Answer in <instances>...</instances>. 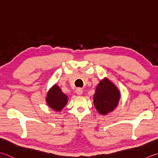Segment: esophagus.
I'll return each mask as SVG.
<instances>
[{"label":"esophagus","instance_id":"1","mask_svg":"<svg viewBox=\"0 0 158 158\" xmlns=\"http://www.w3.org/2000/svg\"><path fill=\"white\" fill-rule=\"evenodd\" d=\"M83 93V90L81 88H77L76 89V94L78 96H81Z\"/></svg>","mask_w":158,"mask_h":158}]
</instances>
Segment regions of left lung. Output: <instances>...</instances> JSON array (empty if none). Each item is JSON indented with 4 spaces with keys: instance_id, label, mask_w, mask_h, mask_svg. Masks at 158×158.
Masks as SVG:
<instances>
[{
    "instance_id": "obj_1",
    "label": "left lung",
    "mask_w": 158,
    "mask_h": 158,
    "mask_svg": "<svg viewBox=\"0 0 158 158\" xmlns=\"http://www.w3.org/2000/svg\"><path fill=\"white\" fill-rule=\"evenodd\" d=\"M93 97V103L97 112L101 115H107L118 106L121 94L117 86L105 77L97 85Z\"/></svg>"
}]
</instances>
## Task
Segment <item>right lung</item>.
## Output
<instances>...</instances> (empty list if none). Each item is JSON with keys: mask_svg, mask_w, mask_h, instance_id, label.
Masks as SVG:
<instances>
[{"mask_svg": "<svg viewBox=\"0 0 158 158\" xmlns=\"http://www.w3.org/2000/svg\"><path fill=\"white\" fill-rule=\"evenodd\" d=\"M68 99L67 96L63 93L57 84H54L48 89L46 97L48 106L57 112L62 110L68 103Z\"/></svg>", "mask_w": 158, "mask_h": 158, "instance_id": "right-lung-1", "label": "right lung"}]
</instances>
